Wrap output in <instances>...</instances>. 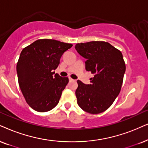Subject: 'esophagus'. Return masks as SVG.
I'll use <instances>...</instances> for the list:
<instances>
[{
	"label": "esophagus",
	"mask_w": 148,
	"mask_h": 148,
	"mask_svg": "<svg viewBox=\"0 0 148 148\" xmlns=\"http://www.w3.org/2000/svg\"><path fill=\"white\" fill-rule=\"evenodd\" d=\"M74 79H73V78H70V77H69V81L70 82H72V81H74Z\"/></svg>",
	"instance_id": "obj_1"
}]
</instances>
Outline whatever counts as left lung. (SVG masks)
<instances>
[{
  "instance_id": "1",
  "label": "left lung",
  "mask_w": 148,
  "mask_h": 148,
  "mask_svg": "<svg viewBox=\"0 0 148 148\" xmlns=\"http://www.w3.org/2000/svg\"><path fill=\"white\" fill-rule=\"evenodd\" d=\"M75 48L87 59L86 70L94 74L89 85L77 80V103L89 113H102L120 92L126 71L122 54L109 43L100 41L77 44Z\"/></svg>"
}]
</instances>
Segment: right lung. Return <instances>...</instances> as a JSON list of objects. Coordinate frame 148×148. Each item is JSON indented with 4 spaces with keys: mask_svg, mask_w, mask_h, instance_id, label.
<instances>
[{
    "mask_svg": "<svg viewBox=\"0 0 148 148\" xmlns=\"http://www.w3.org/2000/svg\"><path fill=\"white\" fill-rule=\"evenodd\" d=\"M72 44L42 39L22 50L17 63L18 83L26 102L38 112L52 110L59 103L62 91L68 83L55 70L63 54Z\"/></svg>",
    "mask_w": 148,
    "mask_h": 148,
    "instance_id": "obj_1",
    "label": "right lung"
}]
</instances>
